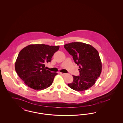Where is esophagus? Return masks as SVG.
<instances>
[{"mask_svg": "<svg viewBox=\"0 0 123 123\" xmlns=\"http://www.w3.org/2000/svg\"><path fill=\"white\" fill-rule=\"evenodd\" d=\"M61 75H63V76H64V75H66V73H62V72H60L59 73Z\"/></svg>", "mask_w": 123, "mask_h": 123, "instance_id": "34e87169", "label": "esophagus"}]
</instances>
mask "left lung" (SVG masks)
Returning a JSON list of instances; mask_svg holds the SVG:
<instances>
[{
    "instance_id": "1",
    "label": "left lung",
    "mask_w": 123,
    "mask_h": 123,
    "mask_svg": "<svg viewBox=\"0 0 123 123\" xmlns=\"http://www.w3.org/2000/svg\"><path fill=\"white\" fill-rule=\"evenodd\" d=\"M64 47L79 65L80 72L79 76L73 75V81L68 84V86L79 92L91 88L100 76L102 70L98 52L92 46L79 42L66 44Z\"/></svg>"
}]
</instances>
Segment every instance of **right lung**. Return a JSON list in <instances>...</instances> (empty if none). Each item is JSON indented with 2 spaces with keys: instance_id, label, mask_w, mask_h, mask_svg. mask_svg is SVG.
Masks as SVG:
<instances>
[{
  "instance_id": "obj_1",
  "label": "right lung",
  "mask_w": 123,
  "mask_h": 123,
  "mask_svg": "<svg viewBox=\"0 0 123 123\" xmlns=\"http://www.w3.org/2000/svg\"><path fill=\"white\" fill-rule=\"evenodd\" d=\"M59 46L45 44L29 45L18 54L15 70L29 88L41 90L50 87L58 73L46 70L45 64L50 62Z\"/></svg>"
}]
</instances>
